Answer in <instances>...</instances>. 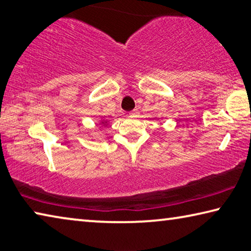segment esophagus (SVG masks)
Wrapping results in <instances>:
<instances>
[{
	"label": "esophagus",
	"mask_w": 251,
	"mask_h": 251,
	"mask_svg": "<svg viewBox=\"0 0 251 251\" xmlns=\"http://www.w3.org/2000/svg\"><path fill=\"white\" fill-rule=\"evenodd\" d=\"M138 115H139L138 109H134V110H131V112L129 113V116L130 117H138Z\"/></svg>",
	"instance_id": "obj_1"
}]
</instances>
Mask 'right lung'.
<instances>
[{
	"label": "right lung",
	"instance_id": "add662e5",
	"mask_svg": "<svg viewBox=\"0 0 251 251\" xmlns=\"http://www.w3.org/2000/svg\"><path fill=\"white\" fill-rule=\"evenodd\" d=\"M101 123H103V122H101ZM106 123V122H105ZM105 123H103V124H105Z\"/></svg>",
	"mask_w": 251,
	"mask_h": 251
}]
</instances>
